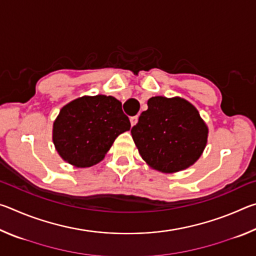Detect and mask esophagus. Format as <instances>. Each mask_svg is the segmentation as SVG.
<instances>
[{"mask_svg": "<svg viewBox=\"0 0 256 256\" xmlns=\"http://www.w3.org/2000/svg\"><path fill=\"white\" fill-rule=\"evenodd\" d=\"M138 116H133V118H130V122H131V125H132V126H134V125H136V124L138 123Z\"/></svg>", "mask_w": 256, "mask_h": 256, "instance_id": "obj_1", "label": "esophagus"}]
</instances>
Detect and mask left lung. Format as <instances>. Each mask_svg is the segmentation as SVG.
<instances>
[{
	"label": "left lung",
	"instance_id": "8db88e82",
	"mask_svg": "<svg viewBox=\"0 0 256 256\" xmlns=\"http://www.w3.org/2000/svg\"><path fill=\"white\" fill-rule=\"evenodd\" d=\"M142 159L166 174L184 170L196 162L206 149L208 128L200 112L180 97H151L131 130Z\"/></svg>",
	"mask_w": 256,
	"mask_h": 256
}]
</instances>
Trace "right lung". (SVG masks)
<instances>
[{
	"instance_id": "right-lung-1",
	"label": "right lung",
	"mask_w": 256,
	"mask_h": 256,
	"mask_svg": "<svg viewBox=\"0 0 256 256\" xmlns=\"http://www.w3.org/2000/svg\"><path fill=\"white\" fill-rule=\"evenodd\" d=\"M131 123L112 96H84L66 104L53 123V144L64 162L78 168L97 164Z\"/></svg>"
}]
</instances>
